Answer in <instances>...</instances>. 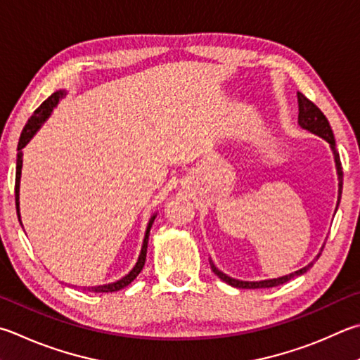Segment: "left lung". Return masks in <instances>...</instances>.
Returning a JSON list of instances; mask_svg holds the SVG:
<instances>
[{
	"mask_svg": "<svg viewBox=\"0 0 360 360\" xmlns=\"http://www.w3.org/2000/svg\"><path fill=\"white\" fill-rule=\"evenodd\" d=\"M297 103H299V126L309 130V132L315 134L318 136H321L330 145L332 153H334V159H335V167H337V174H338V200H337V207H338V202L340 198H342V188H343V169H342V162H340V155L335 149V140H334V132H332L330 129V124L328 121V117L324 116V113L319 110L315 103L307 99V97L302 93H297ZM324 245L321 247V252H323ZM321 252L318 253L316 259L319 258V255ZM315 261H311L310 264H307L302 269H299L296 272H291L288 276H283V277H278V278H271V280H261V282H243V280H236V278H231L228 277L226 274H224L221 271H219L217 267L214 266V263L211 259H209V264H211V269L212 272L217 276L220 280H224L225 283L234 286V288H245V290H255V288H272V286H278V285H283L286 282H290L291 278L297 277V276H302L307 271L310 269L313 266Z\"/></svg>",
	"mask_w": 360,
	"mask_h": 360,
	"instance_id": "left-lung-1",
	"label": "left lung"
}]
</instances>
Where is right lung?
I'll list each match as a JSON object with an SVG mask.
<instances>
[{"label":"right lung","instance_id":"1","mask_svg":"<svg viewBox=\"0 0 360 360\" xmlns=\"http://www.w3.org/2000/svg\"><path fill=\"white\" fill-rule=\"evenodd\" d=\"M66 96V91H56V93L51 94L47 101H44L41 103V107H39L32 116L26 122V126L22 130V135H20V140H18V146H17V167H15V207H17V217L18 221H20L22 225V220H20V176H22V163H23V151L22 149L28 145L30 140L34 136V134L39 130V127L42 126L44 121L47 120L50 116V113L53 112V108L58 105V102L63 97ZM154 219H155V214L153 215L151 219H149V224L146 228V233H145V239H143V245H141V252H140V257L139 261H136V264L134 266V269L130 271L127 276H124L122 278L117 280V282L113 283H108V285H99V286H83V291H91V292H113V291H120L122 290L124 286H127L129 283H132L134 280L136 278V276L141 272L143 266H145V261H146V252H148V239H149V231H151V226L154 224Z\"/></svg>","mask_w":360,"mask_h":360}]
</instances>
